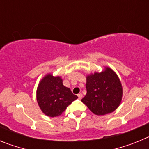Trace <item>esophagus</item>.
Masks as SVG:
<instances>
[{
  "instance_id": "1",
  "label": "esophagus",
  "mask_w": 149,
  "mask_h": 149,
  "mask_svg": "<svg viewBox=\"0 0 149 149\" xmlns=\"http://www.w3.org/2000/svg\"><path fill=\"white\" fill-rule=\"evenodd\" d=\"M77 97H78L79 99H81V98H83V95L81 94V93H79V94L77 95Z\"/></svg>"
}]
</instances>
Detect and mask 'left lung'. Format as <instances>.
<instances>
[{"instance_id": "8db88e82", "label": "left lung", "mask_w": 149, "mask_h": 149, "mask_svg": "<svg viewBox=\"0 0 149 149\" xmlns=\"http://www.w3.org/2000/svg\"><path fill=\"white\" fill-rule=\"evenodd\" d=\"M86 94L81 101L94 114L105 115L118 108L122 98V86L113 70L105 67L101 73L86 76Z\"/></svg>"}]
</instances>
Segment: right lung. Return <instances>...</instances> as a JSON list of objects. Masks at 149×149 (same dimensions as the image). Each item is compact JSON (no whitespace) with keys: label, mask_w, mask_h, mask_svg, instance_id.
I'll return each mask as SVG.
<instances>
[{"label":"right lung","mask_w":149,"mask_h":149,"mask_svg":"<svg viewBox=\"0 0 149 149\" xmlns=\"http://www.w3.org/2000/svg\"><path fill=\"white\" fill-rule=\"evenodd\" d=\"M77 98L69 88L63 84L60 76L46 74L39 82L36 90V100L41 110L50 117L61 115L67 107Z\"/></svg>","instance_id":"right-lung-1"}]
</instances>
